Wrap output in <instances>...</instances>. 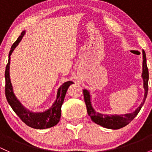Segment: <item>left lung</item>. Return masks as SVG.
Listing matches in <instances>:
<instances>
[{
	"label": "left lung",
	"mask_w": 152,
	"mask_h": 152,
	"mask_svg": "<svg viewBox=\"0 0 152 152\" xmlns=\"http://www.w3.org/2000/svg\"><path fill=\"white\" fill-rule=\"evenodd\" d=\"M143 53V72H142V78L143 80V88H144V98H143V102L141 103V105L138 107L135 111L132 113L125 114L122 115H102V114L96 112L95 109L92 107L91 100V95H90L89 91L87 90H83V95H84L85 102L86 104V108H87V112L88 115L91 117V120L95 123L104 128L112 129V130H117L123 128L128 125L133 119L136 117L138 112L141 110L142 106L144 104L145 100L146 99L148 94V70L147 65H146V53L144 50H142Z\"/></svg>",
	"instance_id": "left-lung-1"
}]
</instances>
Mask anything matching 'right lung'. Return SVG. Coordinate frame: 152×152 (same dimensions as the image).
Here are the masks:
<instances>
[{
    "mask_svg": "<svg viewBox=\"0 0 152 152\" xmlns=\"http://www.w3.org/2000/svg\"><path fill=\"white\" fill-rule=\"evenodd\" d=\"M25 34V31L21 33L17 40L14 42L11 48V50L9 54V61L6 65V71H5V79H6V87L5 93L6 97L9 102V105L14 111L19 118L28 126L35 129H46L51 128L56 125L59 122L61 118V108L64 100L65 95L67 91L68 88L73 82L67 81L63 83L59 88L57 92L56 99L52 107L49 109L43 112H32L28 110L24 107L17 99L13 91L12 84L11 83L10 75H9V68H10V56L14 51V48L17 46L18 44L21 41L22 37Z\"/></svg>",
    "mask_w": 152,
    "mask_h": 152,
    "instance_id": "obj_1",
    "label": "right lung"
}]
</instances>
